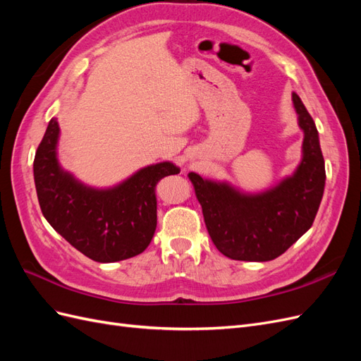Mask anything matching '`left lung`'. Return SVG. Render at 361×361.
I'll return each mask as SVG.
<instances>
[{"label":"left lung","instance_id":"obj_1","mask_svg":"<svg viewBox=\"0 0 361 361\" xmlns=\"http://www.w3.org/2000/svg\"><path fill=\"white\" fill-rule=\"evenodd\" d=\"M298 125L304 133L302 158L292 176L259 194H247L227 182L190 173L212 243L224 256L267 262L309 231L325 187V164L318 129L297 93H292Z\"/></svg>","mask_w":361,"mask_h":361}]
</instances>
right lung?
<instances>
[{"mask_svg":"<svg viewBox=\"0 0 361 361\" xmlns=\"http://www.w3.org/2000/svg\"><path fill=\"white\" fill-rule=\"evenodd\" d=\"M60 128L51 118L35 157V183L43 216L66 241L101 264L134 257L157 228V183L180 170L158 162L113 188L96 190L64 171L57 159Z\"/></svg>","mask_w":361,"mask_h":361,"instance_id":"obj_1","label":"right lung"}]
</instances>
